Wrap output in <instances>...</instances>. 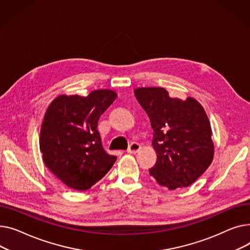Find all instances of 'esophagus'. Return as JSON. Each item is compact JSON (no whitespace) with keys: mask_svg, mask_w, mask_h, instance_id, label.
Listing matches in <instances>:
<instances>
[{"mask_svg":"<svg viewBox=\"0 0 250 250\" xmlns=\"http://www.w3.org/2000/svg\"><path fill=\"white\" fill-rule=\"evenodd\" d=\"M140 148H141V146H140L139 143L133 142V143L130 144L129 148L127 149V152H128V153H131V154H134V153H137V152L140 150Z\"/></svg>","mask_w":250,"mask_h":250,"instance_id":"obj_1","label":"esophagus"}]
</instances>
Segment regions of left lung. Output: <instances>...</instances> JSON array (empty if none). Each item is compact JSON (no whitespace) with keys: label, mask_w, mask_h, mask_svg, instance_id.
Returning <instances> with one entry per match:
<instances>
[{"label":"left lung","mask_w":250,"mask_h":250,"mask_svg":"<svg viewBox=\"0 0 250 250\" xmlns=\"http://www.w3.org/2000/svg\"><path fill=\"white\" fill-rule=\"evenodd\" d=\"M134 95L153 129L156 164L149 169L168 189L195 183L213 161L214 142L208 116L200 103L171 98L164 87H137Z\"/></svg>","instance_id":"left-lung-1"}]
</instances>
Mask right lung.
<instances>
[{
    "instance_id": "right-lung-1",
    "label": "right lung",
    "mask_w": 250,
    "mask_h": 250,
    "mask_svg": "<svg viewBox=\"0 0 250 250\" xmlns=\"http://www.w3.org/2000/svg\"><path fill=\"white\" fill-rule=\"evenodd\" d=\"M117 98L102 89L86 97L61 95L48 106L40 129L44 165L68 188L89 189L111 169L117 157L103 147L98 121Z\"/></svg>"
}]
</instances>
